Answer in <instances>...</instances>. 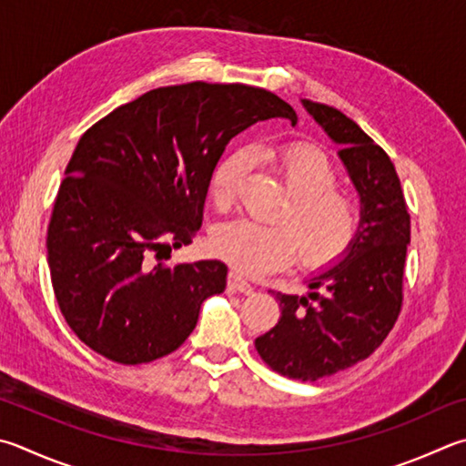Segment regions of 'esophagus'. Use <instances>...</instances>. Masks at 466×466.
<instances>
[{
    "label": "esophagus",
    "instance_id": "1",
    "mask_svg": "<svg viewBox=\"0 0 466 466\" xmlns=\"http://www.w3.org/2000/svg\"><path fill=\"white\" fill-rule=\"evenodd\" d=\"M228 287H230L232 291H240L244 295H250L252 291H255V287H252L248 279H244L240 273H234V270L228 275Z\"/></svg>",
    "mask_w": 466,
    "mask_h": 466
}]
</instances>
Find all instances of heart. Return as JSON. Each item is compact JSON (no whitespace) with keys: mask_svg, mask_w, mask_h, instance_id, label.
Returning <instances> with one entry per match:
<instances>
[{"mask_svg":"<svg viewBox=\"0 0 466 466\" xmlns=\"http://www.w3.org/2000/svg\"><path fill=\"white\" fill-rule=\"evenodd\" d=\"M250 155L270 167L289 196L275 211L283 224H257L234 219L211 236V248L219 258L248 275H265L287 265L298 252L308 267H324L344 257L360 230V211L340 187L334 160L306 142H258ZM248 168V152L236 150L219 160L211 175V198L228 209Z\"/></svg>","mask_w":466,"mask_h":466,"instance_id":"obj_1","label":"heart"}]
</instances>
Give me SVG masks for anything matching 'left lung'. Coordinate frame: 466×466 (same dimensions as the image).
<instances>
[{"label": "left lung", "instance_id": "obj_1", "mask_svg": "<svg viewBox=\"0 0 466 466\" xmlns=\"http://www.w3.org/2000/svg\"><path fill=\"white\" fill-rule=\"evenodd\" d=\"M301 104L340 147L360 198V230L340 260L309 277L306 295L270 291L281 318L255 346L279 375L318 380L365 360L391 332L403 299L410 214L387 152L336 107Z\"/></svg>", "mask_w": 466, "mask_h": 466}]
</instances>
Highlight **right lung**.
<instances>
[{"mask_svg": "<svg viewBox=\"0 0 466 466\" xmlns=\"http://www.w3.org/2000/svg\"><path fill=\"white\" fill-rule=\"evenodd\" d=\"M295 109L275 93L193 81L152 89L83 134L50 216V279L81 342L120 365L167 357L201 303L226 289L222 260L168 267L199 232L211 173L236 134Z\"/></svg>", "mask_w": 466, "mask_h": 466, "instance_id": "1", "label": "right lung"}]
</instances>
